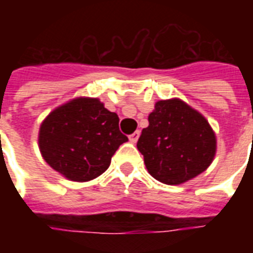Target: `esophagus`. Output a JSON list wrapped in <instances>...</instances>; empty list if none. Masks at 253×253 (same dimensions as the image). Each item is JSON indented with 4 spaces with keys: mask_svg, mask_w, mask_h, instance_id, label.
<instances>
[{
    "mask_svg": "<svg viewBox=\"0 0 253 253\" xmlns=\"http://www.w3.org/2000/svg\"><path fill=\"white\" fill-rule=\"evenodd\" d=\"M138 138H139V131H135V132H132L131 135L128 137V139H130V142L135 143L138 141Z\"/></svg>",
    "mask_w": 253,
    "mask_h": 253,
    "instance_id": "obj_1",
    "label": "esophagus"
}]
</instances>
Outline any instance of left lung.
Masks as SVG:
<instances>
[{"instance_id":"left-lung-1","label":"left lung","mask_w":253,"mask_h":253,"mask_svg":"<svg viewBox=\"0 0 253 253\" xmlns=\"http://www.w3.org/2000/svg\"><path fill=\"white\" fill-rule=\"evenodd\" d=\"M137 148L156 180L177 186L211 164L217 139L206 118L180 99L160 100L148 118Z\"/></svg>"}]
</instances>
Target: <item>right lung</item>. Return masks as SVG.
Segmentation results:
<instances>
[{"mask_svg": "<svg viewBox=\"0 0 253 253\" xmlns=\"http://www.w3.org/2000/svg\"><path fill=\"white\" fill-rule=\"evenodd\" d=\"M127 141L119 130L118 115L93 97H77L58 107L39 130L43 159L73 181H88L101 175Z\"/></svg>", "mask_w": 253, "mask_h": 253, "instance_id": "right-lung-1", "label": "right lung"}]
</instances>
